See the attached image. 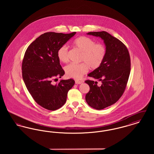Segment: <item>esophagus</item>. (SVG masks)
<instances>
[{"label": "esophagus", "mask_w": 154, "mask_h": 154, "mask_svg": "<svg viewBox=\"0 0 154 154\" xmlns=\"http://www.w3.org/2000/svg\"><path fill=\"white\" fill-rule=\"evenodd\" d=\"M75 83L76 84H81V83H82V81H81L75 80Z\"/></svg>", "instance_id": "esophagus-1"}]
</instances>
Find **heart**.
Segmentation results:
<instances>
[{
  "label": "heart",
  "mask_w": 154,
  "mask_h": 154,
  "mask_svg": "<svg viewBox=\"0 0 154 154\" xmlns=\"http://www.w3.org/2000/svg\"><path fill=\"white\" fill-rule=\"evenodd\" d=\"M72 44L82 52L81 63H72L65 67L66 75L76 80H80L91 69L95 70L99 68L105 59L107 50L102 43H96L95 42L87 36H80L74 39ZM57 57L62 62L69 60V48L66 45L60 46L57 51Z\"/></svg>",
  "instance_id": "b5f03b06"
}]
</instances>
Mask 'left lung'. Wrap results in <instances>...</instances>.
Returning <instances> with one entry per match:
<instances>
[{"label":"left lung","mask_w":154,"mask_h":154,"mask_svg":"<svg viewBox=\"0 0 154 154\" xmlns=\"http://www.w3.org/2000/svg\"><path fill=\"white\" fill-rule=\"evenodd\" d=\"M88 35L100 37L104 40L107 54L102 66L88 74L101 81H85L89 86L85 100L88 105L96 110L103 109L116 103L123 95L131 72V57L126 45L109 33L91 32Z\"/></svg>","instance_id":"left-lung-1"}]
</instances>
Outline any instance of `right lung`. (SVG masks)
<instances>
[{
    "label": "right lung",
    "instance_id": "add662e5",
    "mask_svg": "<svg viewBox=\"0 0 154 154\" xmlns=\"http://www.w3.org/2000/svg\"><path fill=\"white\" fill-rule=\"evenodd\" d=\"M75 33H45L30 44L25 53L23 80L35 101L47 110L54 111L63 106L68 91L75 83L73 79L60 80L56 85L52 81L65 74L57 51Z\"/></svg>",
    "mask_w": 154,
    "mask_h": 154
}]
</instances>
